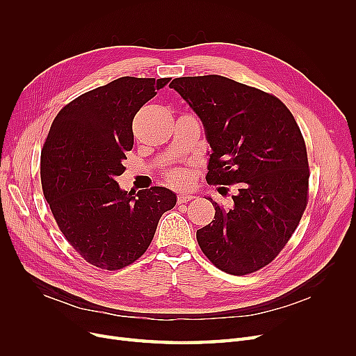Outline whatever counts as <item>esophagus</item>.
Wrapping results in <instances>:
<instances>
[{"label": "esophagus", "mask_w": 356, "mask_h": 356, "mask_svg": "<svg viewBox=\"0 0 356 356\" xmlns=\"http://www.w3.org/2000/svg\"><path fill=\"white\" fill-rule=\"evenodd\" d=\"M192 199H195V196H193L192 193H180V195H179V197H177L179 203L189 202V200H192Z\"/></svg>", "instance_id": "34e87169"}]
</instances>
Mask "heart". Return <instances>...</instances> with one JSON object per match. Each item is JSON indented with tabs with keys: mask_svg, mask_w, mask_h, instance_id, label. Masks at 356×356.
I'll list each match as a JSON object with an SVG mask.
<instances>
[{
	"mask_svg": "<svg viewBox=\"0 0 356 356\" xmlns=\"http://www.w3.org/2000/svg\"><path fill=\"white\" fill-rule=\"evenodd\" d=\"M181 177H183V176H181L180 173H176V175H175V179H176V180H181Z\"/></svg>",
	"mask_w": 356,
	"mask_h": 356,
	"instance_id": "1",
	"label": "heart"
}]
</instances>
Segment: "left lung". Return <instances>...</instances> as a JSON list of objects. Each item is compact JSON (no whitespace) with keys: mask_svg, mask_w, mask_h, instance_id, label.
Returning a JSON list of instances; mask_svg holds the SVG:
<instances>
[{"mask_svg":"<svg viewBox=\"0 0 356 356\" xmlns=\"http://www.w3.org/2000/svg\"><path fill=\"white\" fill-rule=\"evenodd\" d=\"M211 145L208 183L235 184L234 207L197 229L212 263L234 275L270 264L296 231L307 204L306 144L278 98L219 74L173 79Z\"/></svg>","mask_w":356,"mask_h":356,"instance_id":"1","label":"left lung"}]
</instances>
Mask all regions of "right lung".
I'll return each mask as SVG.
<instances>
[{"label":"right lung","mask_w":356,"mask_h":356,"mask_svg":"<svg viewBox=\"0 0 356 356\" xmlns=\"http://www.w3.org/2000/svg\"><path fill=\"white\" fill-rule=\"evenodd\" d=\"M168 82L122 76L89 90L59 112L44 143L40 176L51 213L69 244L102 270L133 264L176 204L170 189L127 192L115 180L134 145L136 114Z\"/></svg>","instance_id":"add662e5"}]
</instances>
